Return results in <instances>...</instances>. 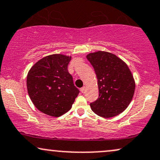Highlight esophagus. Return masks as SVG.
<instances>
[{"mask_svg": "<svg viewBox=\"0 0 160 160\" xmlns=\"http://www.w3.org/2000/svg\"><path fill=\"white\" fill-rule=\"evenodd\" d=\"M85 91H86V87H85V86H83V87H82L81 88H80V92H81L82 93H84V92H85Z\"/></svg>", "mask_w": 160, "mask_h": 160, "instance_id": "esophagus-1", "label": "esophagus"}]
</instances>
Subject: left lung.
I'll return each instance as SVG.
<instances>
[{
	"mask_svg": "<svg viewBox=\"0 0 160 160\" xmlns=\"http://www.w3.org/2000/svg\"><path fill=\"white\" fill-rule=\"evenodd\" d=\"M97 75L99 97L90 103L92 110L104 118L124 112L131 102L135 82L128 66L118 57L105 51L87 55Z\"/></svg>",
	"mask_w": 160,
	"mask_h": 160,
	"instance_id": "1",
	"label": "left lung"
}]
</instances>
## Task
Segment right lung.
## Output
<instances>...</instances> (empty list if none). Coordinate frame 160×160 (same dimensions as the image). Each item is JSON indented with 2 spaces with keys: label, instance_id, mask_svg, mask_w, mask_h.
<instances>
[{
  "label": "right lung",
  "instance_id": "1",
  "mask_svg": "<svg viewBox=\"0 0 160 160\" xmlns=\"http://www.w3.org/2000/svg\"><path fill=\"white\" fill-rule=\"evenodd\" d=\"M71 59L62 54L48 56L28 72L29 96L38 110L50 116L59 117L67 112L80 92L68 71Z\"/></svg>",
  "mask_w": 160,
  "mask_h": 160
}]
</instances>
